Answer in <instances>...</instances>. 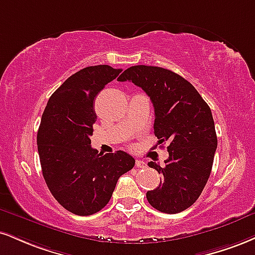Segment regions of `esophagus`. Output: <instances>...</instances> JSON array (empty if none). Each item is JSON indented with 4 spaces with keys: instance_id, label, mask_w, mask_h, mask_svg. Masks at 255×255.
Wrapping results in <instances>:
<instances>
[{
    "instance_id": "1",
    "label": "esophagus",
    "mask_w": 255,
    "mask_h": 255,
    "mask_svg": "<svg viewBox=\"0 0 255 255\" xmlns=\"http://www.w3.org/2000/svg\"><path fill=\"white\" fill-rule=\"evenodd\" d=\"M135 166H136V167H140V168H143V167H146L147 165H146L145 161H142V160H136V161H135Z\"/></svg>"
}]
</instances>
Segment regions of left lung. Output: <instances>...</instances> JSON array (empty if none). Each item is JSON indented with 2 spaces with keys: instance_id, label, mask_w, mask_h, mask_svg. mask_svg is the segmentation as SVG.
<instances>
[{
  "instance_id": "obj_1",
  "label": "left lung",
  "mask_w": 255,
  "mask_h": 255,
  "mask_svg": "<svg viewBox=\"0 0 255 255\" xmlns=\"http://www.w3.org/2000/svg\"><path fill=\"white\" fill-rule=\"evenodd\" d=\"M118 81L134 83L148 95L154 107L155 136L159 143L168 142L165 164L148 162L162 179L157 189L147 191V201L161 213L188 209L209 179L217 148L209 106L191 83L162 67L131 66Z\"/></svg>"
}]
</instances>
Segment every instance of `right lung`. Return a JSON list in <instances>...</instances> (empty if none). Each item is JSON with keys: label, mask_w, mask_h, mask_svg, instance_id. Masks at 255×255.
Returning a JSON list of instances; mask_svg holds the SVG:
<instances>
[{"label": "right lung", "mask_w": 255, "mask_h": 255, "mask_svg": "<svg viewBox=\"0 0 255 255\" xmlns=\"http://www.w3.org/2000/svg\"><path fill=\"white\" fill-rule=\"evenodd\" d=\"M122 70L88 66L52 94L38 130L42 176L51 194L70 213L93 215L112 198L118 179L135 160L124 151L102 154L91 147L95 97Z\"/></svg>", "instance_id": "obj_1"}]
</instances>
